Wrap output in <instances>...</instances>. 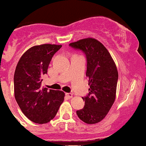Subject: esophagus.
<instances>
[{
	"label": "esophagus",
	"mask_w": 146,
	"mask_h": 146,
	"mask_svg": "<svg viewBox=\"0 0 146 146\" xmlns=\"http://www.w3.org/2000/svg\"><path fill=\"white\" fill-rule=\"evenodd\" d=\"M66 96L68 98H72V97H73V95H72V93H66Z\"/></svg>",
	"instance_id": "esophagus-1"
}]
</instances>
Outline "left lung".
I'll use <instances>...</instances> for the list:
<instances>
[{
	"label": "left lung",
	"mask_w": 146,
	"mask_h": 146,
	"mask_svg": "<svg viewBox=\"0 0 146 146\" xmlns=\"http://www.w3.org/2000/svg\"><path fill=\"white\" fill-rule=\"evenodd\" d=\"M69 46L81 50L87 61L89 93L82 97L85 105L77 110V115L86 124L98 123L104 119L115 102L119 77L116 66L108 49L96 38H83Z\"/></svg>",
	"instance_id": "1"
}]
</instances>
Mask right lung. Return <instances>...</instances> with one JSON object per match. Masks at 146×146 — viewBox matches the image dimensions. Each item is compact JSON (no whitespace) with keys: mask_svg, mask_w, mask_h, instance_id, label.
I'll list each match as a JSON object with an SVG mask.
<instances>
[{"mask_svg":"<svg viewBox=\"0 0 146 146\" xmlns=\"http://www.w3.org/2000/svg\"><path fill=\"white\" fill-rule=\"evenodd\" d=\"M62 45L44 44L33 46L23 54L14 74V94L21 111L35 123H48L63 102L65 93L42 87L44 74L54 54Z\"/></svg>","mask_w":146,"mask_h":146,"instance_id":"1","label":"right lung"}]
</instances>
